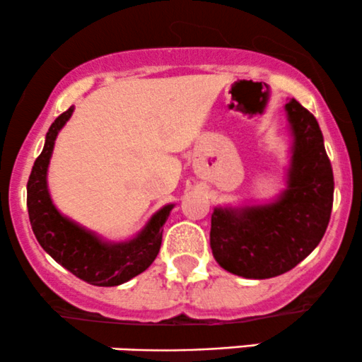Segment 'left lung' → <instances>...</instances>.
I'll use <instances>...</instances> for the list:
<instances>
[{"mask_svg": "<svg viewBox=\"0 0 362 362\" xmlns=\"http://www.w3.org/2000/svg\"><path fill=\"white\" fill-rule=\"evenodd\" d=\"M294 134L289 187L277 202L242 211L214 209L211 248L223 269L269 279L296 267L325 235L334 204V172L320 126L296 100L286 105Z\"/></svg>", "mask_w": 362, "mask_h": 362, "instance_id": "1", "label": "left lung"}]
</instances>
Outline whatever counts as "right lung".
<instances>
[{"instance_id": "obj_1", "label": "right lung", "mask_w": 362, "mask_h": 362, "mask_svg": "<svg viewBox=\"0 0 362 362\" xmlns=\"http://www.w3.org/2000/svg\"><path fill=\"white\" fill-rule=\"evenodd\" d=\"M73 107L52 122L42 153L37 156L27 184V207L37 242L57 264L93 286H119L144 272L161 247L163 224L172 204L153 216L138 238L127 243L107 245L59 214L47 192V165L57 132L71 117Z\"/></svg>"}]
</instances>
